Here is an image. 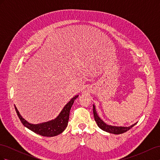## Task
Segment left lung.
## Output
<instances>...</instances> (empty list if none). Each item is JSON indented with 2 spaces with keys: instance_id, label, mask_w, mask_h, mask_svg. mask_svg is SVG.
<instances>
[{
  "instance_id": "left-lung-1",
  "label": "left lung",
  "mask_w": 160,
  "mask_h": 160,
  "mask_svg": "<svg viewBox=\"0 0 160 160\" xmlns=\"http://www.w3.org/2000/svg\"><path fill=\"white\" fill-rule=\"evenodd\" d=\"M93 115L95 121L96 122L97 124H98V127L101 129L102 130L105 131L106 132H108L110 133H113V134H122L125 132H126L127 131L130 129L132 128H133L134 125L137 123H135L132 125H130L129 127H123V126H115V125H108L106 123H105L101 119L99 116L98 115V113H97V111L95 107V105H93Z\"/></svg>"
}]
</instances>
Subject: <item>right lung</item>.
Returning <instances> with one entry per match:
<instances>
[{
    "label": "right lung",
    "mask_w": 160,
    "mask_h": 160,
    "mask_svg": "<svg viewBox=\"0 0 160 160\" xmlns=\"http://www.w3.org/2000/svg\"><path fill=\"white\" fill-rule=\"evenodd\" d=\"M78 95H77L73 97L64 106V108H62L60 113L58 115L56 118L48 121L47 122H43L37 124L28 123L27 120H25L22 117L15 105H14V108H15L18 117L20 119L21 122L23 124L24 126L26 127L28 129L31 130L32 132H35L37 134L42 135V136L53 137L61 133L66 129L67 125H68L71 108L72 104H73L75 100L78 98Z\"/></svg>",
    "instance_id": "obj_1"
}]
</instances>
